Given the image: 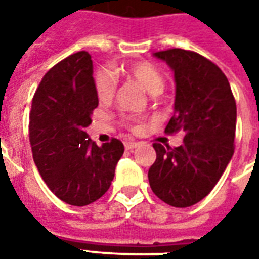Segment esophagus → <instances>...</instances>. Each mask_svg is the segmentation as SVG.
Instances as JSON below:
<instances>
[{
  "label": "esophagus",
  "instance_id": "34e87169",
  "mask_svg": "<svg viewBox=\"0 0 259 259\" xmlns=\"http://www.w3.org/2000/svg\"><path fill=\"white\" fill-rule=\"evenodd\" d=\"M137 146H139V144H137L136 141H124V148H126V150H133V148H136Z\"/></svg>",
  "mask_w": 259,
  "mask_h": 259
}]
</instances>
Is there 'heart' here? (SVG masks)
<instances>
[{
  "label": "heart",
  "instance_id": "obj_1",
  "mask_svg": "<svg viewBox=\"0 0 259 259\" xmlns=\"http://www.w3.org/2000/svg\"><path fill=\"white\" fill-rule=\"evenodd\" d=\"M116 76H126L139 81L150 94L154 96L161 94L166 85V79L159 72V69L147 61L133 62L126 66H113L112 70L98 69L94 73V89L100 101L109 102L113 98L118 87ZM123 120L127 122V118H124Z\"/></svg>",
  "mask_w": 259,
  "mask_h": 259
}]
</instances>
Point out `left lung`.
<instances>
[{
	"mask_svg": "<svg viewBox=\"0 0 259 259\" xmlns=\"http://www.w3.org/2000/svg\"><path fill=\"white\" fill-rule=\"evenodd\" d=\"M174 69L175 113L166 135L183 133V144L154 143L157 159L148 170L154 194L176 208L191 206L211 193L234 152L236 101L218 65L194 51L170 48L154 54Z\"/></svg>",
	"mask_w": 259,
	"mask_h": 259,
	"instance_id": "8db88e82",
	"label": "left lung"
}]
</instances>
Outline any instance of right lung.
<instances>
[{"label":"right lung","instance_id":"add662e5","mask_svg":"<svg viewBox=\"0 0 259 259\" xmlns=\"http://www.w3.org/2000/svg\"><path fill=\"white\" fill-rule=\"evenodd\" d=\"M97 107L93 61L85 51L50 69L31 101L33 159L48 189L70 205L84 206L101 198L123 155L118 139L98 147L85 133Z\"/></svg>","mask_w":259,"mask_h":259}]
</instances>
